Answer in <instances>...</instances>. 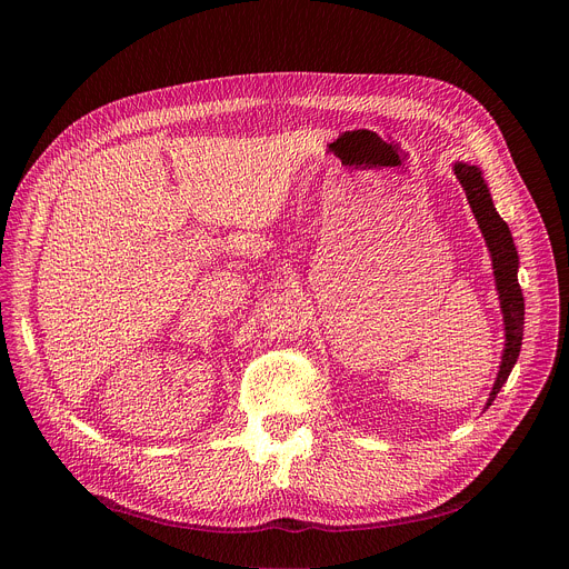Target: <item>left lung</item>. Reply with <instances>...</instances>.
<instances>
[{
  "label": "left lung",
  "instance_id": "left-lung-1",
  "mask_svg": "<svg viewBox=\"0 0 569 569\" xmlns=\"http://www.w3.org/2000/svg\"><path fill=\"white\" fill-rule=\"evenodd\" d=\"M455 173L466 191L468 204L477 218V224L483 233L486 246H489V252L493 257L496 283H498L500 303H502V312H505L507 345H505V356H502L498 380L493 385L489 402H486V408H489V405L496 400V396L500 393L502 385L507 382V378L520 356L522 329H525V297H522V290L518 283V252L513 246L511 231H509L507 222L500 218V213L496 211L489 187H486V182L481 178V171L477 167L461 164V161H457Z\"/></svg>",
  "mask_w": 569,
  "mask_h": 569
}]
</instances>
